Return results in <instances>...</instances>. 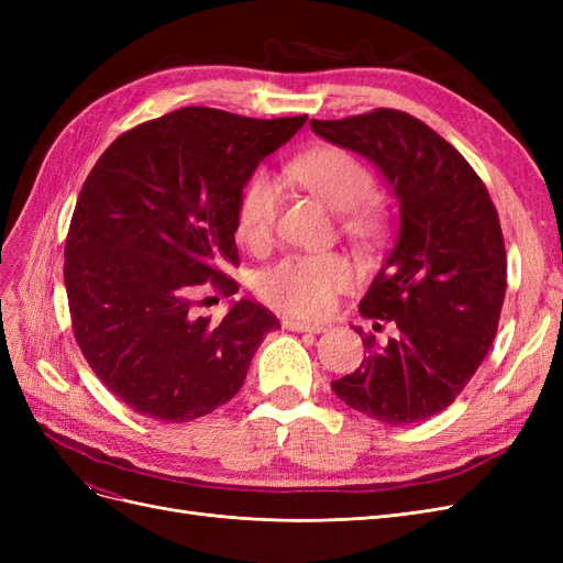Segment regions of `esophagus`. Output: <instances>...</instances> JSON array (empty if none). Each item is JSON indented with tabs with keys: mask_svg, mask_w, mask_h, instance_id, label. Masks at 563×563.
<instances>
[{
	"mask_svg": "<svg viewBox=\"0 0 563 563\" xmlns=\"http://www.w3.org/2000/svg\"><path fill=\"white\" fill-rule=\"evenodd\" d=\"M284 327L288 331H300V333H321V331H327V327H323V323H308V321H298V319H288Z\"/></svg>",
	"mask_w": 563,
	"mask_h": 563,
	"instance_id": "obj_1",
	"label": "esophagus"
}]
</instances>
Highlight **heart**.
Segmentation results:
<instances>
[{
	"mask_svg": "<svg viewBox=\"0 0 563 563\" xmlns=\"http://www.w3.org/2000/svg\"><path fill=\"white\" fill-rule=\"evenodd\" d=\"M286 174L300 190L329 209L340 211V230L350 240L366 242L385 225V207L376 195L371 168L343 147L323 145L302 152L286 166ZM282 211L279 185L265 174L246 180L236 201V234L253 249L272 244ZM354 284L352 265L338 253H291L258 275V296L286 314L323 319L335 296Z\"/></svg>",
	"mask_w": 563,
	"mask_h": 563,
	"instance_id": "1",
	"label": "heart"
}]
</instances>
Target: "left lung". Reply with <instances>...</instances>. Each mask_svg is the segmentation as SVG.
Returning a JSON list of instances; mask_svg holds the SVG:
<instances>
[{
	"label": "left lung",
	"mask_w": 563,
	"mask_h": 563,
	"mask_svg": "<svg viewBox=\"0 0 563 563\" xmlns=\"http://www.w3.org/2000/svg\"><path fill=\"white\" fill-rule=\"evenodd\" d=\"M310 126L376 164L401 203L397 246L360 305L376 329L389 321L397 333L378 347L354 329L366 356L331 387L373 420H428L465 389L498 333L507 288L498 211L467 159L413 114L378 108Z\"/></svg>",
	"instance_id": "1"
}]
</instances>
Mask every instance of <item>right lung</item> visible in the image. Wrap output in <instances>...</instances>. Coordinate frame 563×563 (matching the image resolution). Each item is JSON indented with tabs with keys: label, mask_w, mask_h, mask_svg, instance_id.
Returning a JSON list of instances; mask_svg holds the SVG:
<instances>
[{
	"label": "right lung",
	"mask_w": 563,
	"mask_h": 563,
	"mask_svg": "<svg viewBox=\"0 0 563 563\" xmlns=\"http://www.w3.org/2000/svg\"><path fill=\"white\" fill-rule=\"evenodd\" d=\"M305 114L251 119L180 108L124 131L81 185L65 240V288L77 345L135 413L187 422L228 404L279 319L236 300L211 321L199 294L240 284L236 201L263 157Z\"/></svg>",
	"instance_id": "add662e5"
}]
</instances>
